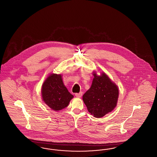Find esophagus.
Masks as SVG:
<instances>
[{
    "label": "esophagus",
    "mask_w": 157,
    "mask_h": 157,
    "mask_svg": "<svg viewBox=\"0 0 157 157\" xmlns=\"http://www.w3.org/2000/svg\"><path fill=\"white\" fill-rule=\"evenodd\" d=\"M82 92H80L79 93H76V94H75V96L77 98H81L82 97Z\"/></svg>",
    "instance_id": "obj_1"
}]
</instances>
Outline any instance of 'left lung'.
Here are the masks:
<instances>
[{"mask_svg": "<svg viewBox=\"0 0 157 157\" xmlns=\"http://www.w3.org/2000/svg\"><path fill=\"white\" fill-rule=\"evenodd\" d=\"M94 75L92 85L82 99L88 112L96 118H101L117 106L119 90L104 73L100 76L95 73Z\"/></svg>", "mask_w": 157, "mask_h": 157, "instance_id": "1", "label": "left lung"}]
</instances>
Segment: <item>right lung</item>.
Returning <instances> with one entry per match:
<instances>
[{
  "instance_id": "1",
  "label": "right lung",
  "mask_w": 157,
  "mask_h": 157,
  "mask_svg": "<svg viewBox=\"0 0 157 157\" xmlns=\"http://www.w3.org/2000/svg\"><path fill=\"white\" fill-rule=\"evenodd\" d=\"M42 96L45 104L55 111L67 106L74 98L64 85L61 75L54 74L49 75L42 85Z\"/></svg>"
}]
</instances>
